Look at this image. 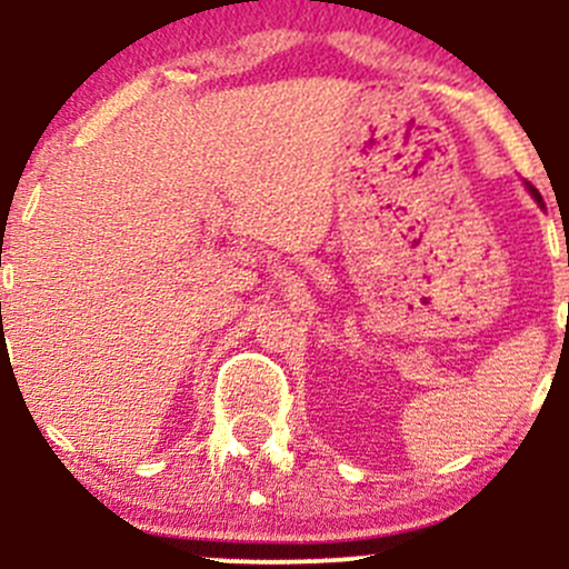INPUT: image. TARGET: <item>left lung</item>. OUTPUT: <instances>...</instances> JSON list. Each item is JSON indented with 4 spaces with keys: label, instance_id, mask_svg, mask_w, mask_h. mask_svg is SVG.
I'll return each instance as SVG.
<instances>
[{
    "label": "left lung",
    "instance_id": "left-lung-1",
    "mask_svg": "<svg viewBox=\"0 0 569 569\" xmlns=\"http://www.w3.org/2000/svg\"><path fill=\"white\" fill-rule=\"evenodd\" d=\"M527 187H530V184H527ZM530 192H532V198H535V200H538V202H543V198H540V194H538V189L530 187Z\"/></svg>",
    "mask_w": 569,
    "mask_h": 569
}]
</instances>
